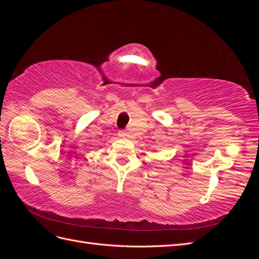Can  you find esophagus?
I'll list each match as a JSON object with an SVG mask.
<instances>
[{"label":"esophagus","mask_w":259,"mask_h":259,"mask_svg":"<svg viewBox=\"0 0 259 259\" xmlns=\"http://www.w3.org/2000/svg\"><path fill=\"white\" fill-rule=\"evenodd\" d=\"M119 136H120V137H123V138H125V137L127 136V133L125 132V131H120V132H119Z\"/></svg>","instance_id":"esophagus-1"}]
</instances>
